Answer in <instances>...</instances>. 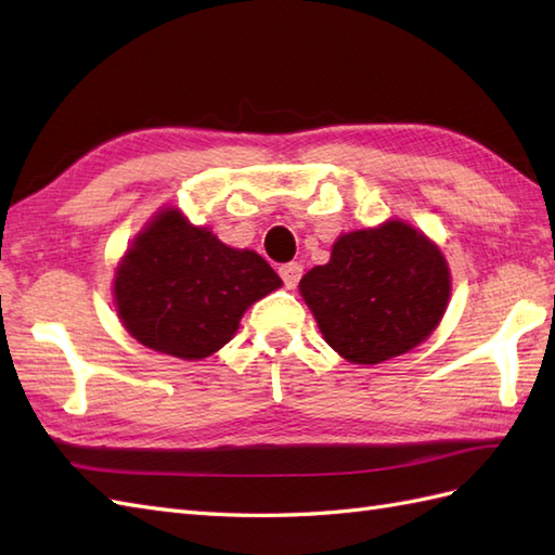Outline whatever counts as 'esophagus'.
<instances>
[{"label":"esophagus","instance_id":"34e87169","mask_svg":"<svg viewBox=\"0 0 555 555\" xmlns=\"http://www.w3.org/2000/svg\"><path fill=\"white\" fill-rule=\"evenodd\" d=\"M279 274H281V279H284V284H286L288 288H296L300 276H302V267H300L298 262L281 264V267H279Z\"/></svg>","mask_w":555,"mask_h":555}]
</instances>
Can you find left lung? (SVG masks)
Wrapping results in <instances>:
<instances>
[{"label":"left lung","instance_id":"left-lung-1","mask_svg":"<svg viewBox=\"0 0 555 555\" xmlns=\"http://www.w3.org/2000/svg\"><path fill=\"white\" fill-rule=\"evenodd\" d=\"M324 340L356 364H379L420 346L451 298L439 247L410 223L344 233L326 264L300 279Z\"/></svg>","mask_w":555,"mask_h":555}]
</instances>
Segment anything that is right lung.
Listing matches in <instances>:
<instances>
[{"mask_svg":"<svg viewBox=\"0 0 555 555\" xmlns=\"http://www.w3.org/2000/svg\"><path fill=\"white\" fill-rule=\"evenodd\" d=\"M281 286L267 259L223 245L167 207L135 235L114 276L126 332L181 360H203L227 346L253 302Z\"/></svg>","mask_w":555,"mask_h":555,"instance_id":"right-lung-1","label":"right lung"}]
</instances>
